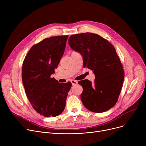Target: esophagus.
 I'll use <instances>...</instances> for the list:
<instances>
[{
	"mask_svg": "<svg viewBox=\"0 0 146 146\" xmlns=\"http://www.w3.org/2000/svg\"><path fill=\"white\" fill-rule=\"evenodd\" d=\"M71 83L72 84V85H76V84L78 83V81L74 80H71Z\"/></svg>",
	"mask_w": 146,
	"mask_h": 146,
	"instance_id": "34e87169",
	"label": "esophagus"
}]
</instances>
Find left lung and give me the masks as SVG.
Returning a JSON list of instances; mask_svg holds the SVG:
<instances>
[{
    "instance_id": "8db88e82",
    "label": "left lung",
    "mask_w": 146,
    "mask_h": 146,
    "mask_svg": "<svg viewBox=\"0 0 146 146\" xmlns=\"http://www.w3.org/2000/svg\"><path fill=\"white\" fill-rule=\"evenodd\" d=\"M68 44L83 57V67L95 75L94 83L86 79L78 82L83 88L80 98L83 105L96 113L109 110L116 104L124 79L115 49L105 38L89 33L71 35Z\"/></svg>"
}]
</instances>
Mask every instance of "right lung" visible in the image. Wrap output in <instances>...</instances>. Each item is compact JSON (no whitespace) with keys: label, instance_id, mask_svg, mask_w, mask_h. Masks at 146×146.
<instances>
[{"label":"right lung","instance_id":"obj_1","mask_svg":"<svg viewBox=\"0 0 146 146\" xmlns=\"http://www.w3.org/2000/svg\"><path fill=\"white\" fill-rule=\"evenodd\" d=\"M68 35L51 36L34 45L22 64L27 96L33 108L45 117H56L65 108L72 83H60L51 75L63 57Z\"/></svg>","mask_w":146,"mask_h":146}]
</instances>
